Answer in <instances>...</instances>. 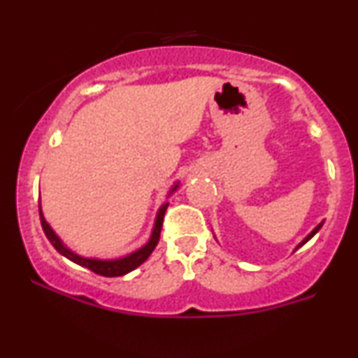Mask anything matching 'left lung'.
<instances>
[{
  "label": "left lung",
  "mask_w": 358,
  "mask_h": 358,
  "mask_svg": "<svg viewBox=\"0 0 358 358\" xmlns=\"http://www.w3.org/2000/svg\"><path fill=\"white\" fill-rule=\"evenodd\" d=\"M322 225H323V222H322V224H320V225H316V227L313 229V231H311V234H308V236L305 237V239H303V242H301V244H299V245H298V248H296V249H299V248H301V245H303V244H306V242H308V241H310V239H311V237H313V236H315V234L320 231V229H322Z\"/></svg>",
  "instance_id": "1"
}]
</instances>
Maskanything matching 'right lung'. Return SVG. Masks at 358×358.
Returning <instances> with one entry per match:
<instances>
[{"label":"right lung","mask_w":358,"mask_h":358,"mask_svg":"<svg viewBox=\"0 0 358 358\" xmlns=\"http://www.w3.org/2000/svg\"><path fill=\"white\" fill-rule=\"evenodd\" d=\"M176 188H178V183H176L175 187L171 188L170 193H173ZM166 208H168V203H165L162 208H159L158 215H156L153 234H151L150 241H148L146 245H143L141 249H138L136 252L129 254V256L121 257V259H113V261H101V259H87V257H82V256H77V254H73L71 249H67L64 244H62V241L55 236V232L52 231L50 225L47 224V220H45V217H43V213H42V208H40V222H42V227H43L45 236H47V239L50 241V244L57 250H59L62 256L71 259L72 262H76V264L82 266V268L90 269V271H92V273L99 274V276L116 278V276H124V274L131 273V271L136 269L138 266H141L143 262H145L146 259L150 257V254L153 252L155 248H156V244H158V241H159V234H162V225H163V219H165Z\"/></svg>","instance_id":"1"}]
</instances>
